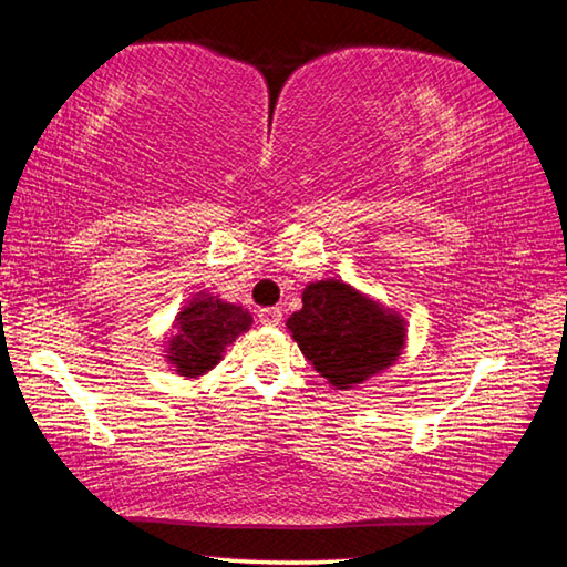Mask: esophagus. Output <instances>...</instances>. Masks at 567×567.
Segmentation results:
<instances>
[{
	"label": "esophagus",
	"mask_w": 567,
	"mask_h": 567,
	"mask_svg": "<svg viewBox=\"0 0 567 567\" xmlns=\"http://www.w3.org/2000/svg\"><path fill=\"white\" fill-rule=\"evenodd\" d=\"M257 318H260V322L267 324V328H277V324L282 322V310L280 307H265V310L257 312Z\"/></svg>",
	"instance_id": "1"
}]
</instances>
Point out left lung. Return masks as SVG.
Wrapping results in <instances>:
<instances>
[{
    "mask_svg": "<svg viewBox=\"0 0 567 567\" xmlns=\"http://www.w3.org/2000/svg\"><path fill=\"white\" fill-rule=\"evenodd\" d=\"M287 332L312 368L338 390L390 370L408 344V320L350 282L328 277L302 290Z\"/></svg>",
    "mask_w": 567,
    "mask_h": 567,
    "instance_id": "8db88e82",
    "label": "left lung"
}]
</instances>
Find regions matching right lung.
I'll return each mask as SVG.
<instances>
[{
    "mask_svg": "<svg viewBox=\"0 0 567 567\" xmlns=\"http://www.w3.org/2000/svg\"><path fill=\"white\" fill-rule=\"evenodd\" d=\"M252 324L247 307L225 302L219 295L197 292L182 305L162 342L167 368L185 380H197L215 370L229 344Z\"/></svg>",
    "mask_w": 567,
    "mask_h": 567,
    "instance_id": "right-lung-1",
    "label": "right lung"
}]
</instances>
